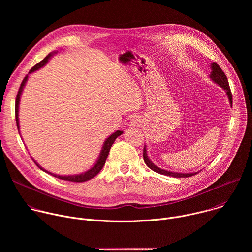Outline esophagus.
<instances>
[{"instance_id":"esophagus-1","label":"esophagus","mask_w":252,"mask_h":252,"mask_svg":"<svg viewBox=\"0 0 252 252\" xmlns=\"http://www.w3.org/2000/svg\"><path fill=\"white\" fill-rule=\"evenodd\" d=\"M130 126H139L140 123H141V120L138 118V117H133L130 122H129Z\"/></svg>"}]
</instances>
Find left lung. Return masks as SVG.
Segmentation results:
<instances>
[{"mask_svg":"<svg viewBox=\"0 0 252 252\" xmlns=\"http://www.w3.org/2000/svg\"><path fill=\"white\" fill-rule=\"evenodd\" d=\"M210 68H211V71H210L209 78L215 84H218L220 87H221L226 92L227 97L229 99V104H230V106H232V94H231V92H230V88H229V85H228L227 78H226L225 74L223 73V70L221 69V67L217 63H214V62L211 63ZM146 147L147 146H145V148H143V160H145L146 164L152 170H154V171H156L159 174H163V175H167V176H173V177H189V176L195 175V174H197V172H199V171H197V172H191V173H183V172H174V171H169V170L162 169V168L157 166L155 163H153V161L150 159Z\"/></svg>","mask_w":252,"mask_h":252,"instance_id":"obj_1","label":"left lung"}]
</instances>
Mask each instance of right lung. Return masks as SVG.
I'll return each mask as SVG.
<instances>
[{"instance_id":"add662e5","label":"right lung","mask_w":252,"mask_h":252,"mask_svg":"<svg viewBox=\"0 0 252 252\" xmlns=\"http://www.w3.org/2000/svg\"><path fill=\"white\" fill-rule=\"evenodd\" d=\"M57 54V52H53L51 54H49L43 61H41L40 63H38L37 64H35L34 66H32L31 68V70L29 71V74H32L33 73V71L40 69L41 67H43L47 63L48 61L55 55ZM28 77L29 75H27L25 77V79L23 80L22 84H21V87L19 89V92H18V94H17V98H16V107H15V111H16V122H17V126H18V130L20 131V124H19V104H20V99H21V94H22V92L24 90V87L28 81ZM124 131L122 130H117L115 131L114 133H112L109 137H107L104 142H103V146H102V149L100 151V154H99V157L97 158V160L95 161V163L93 165V167H91L89 170L83 172V173H80V174H74V175H59V174H55V173H52L50 171H47L45 168H43L40 164H38L37 161H34V163L37 164L38 167H40L42 170L54 175L55 177H58L60 179H63V181H67V182H74V183H84V182H87L89 181V179L94 177L100 170L101 168L103 167L104 163H105V160H106V158L107 156H109V153H110V150L113 146V143L115 142V140L117 139L118 136H120Z\"/></svg>"}]
</instances>
